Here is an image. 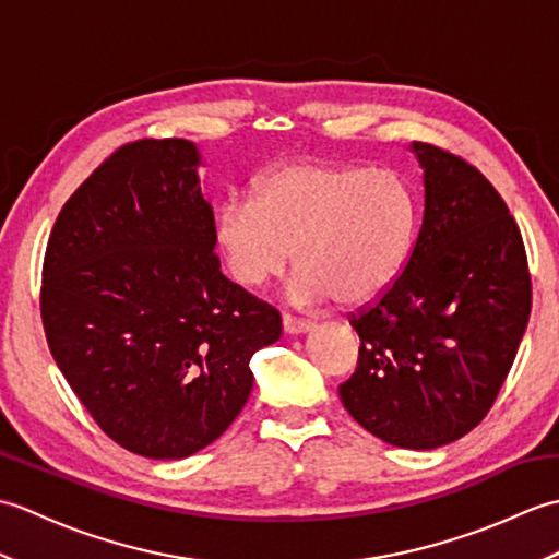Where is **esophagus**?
Returning a JSON list of instances; mask_svg holds the SVG:
<instances>
[{"label":"esophagus","instance_id":"1","mask_svg":"<svg viewBox=\"0 0 559 559\" xmlns=\"http://www.w3.org/2000/svg\"><path fill=\"white\" fill-rule=\"evenodd\" d=\"M312 322H302V319H295V317H283V331L290 336H302L307 331H312Z\"/></svg>","mask_w":559,"mask_h":559}]
</instances>
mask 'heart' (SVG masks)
<instances>
[{
    "instance_id": "1",
    "label": "heart",
    "mask_w": 559,
    "mask_h": 559,
    "mask_svg": "<svg viewBox=\"0 0 559 559\" xmlns=\"http://www.w3.org/2000/svg\"><path fill=\"white\" fill-rule=\"evenodd\" d=\"M418 221V194L401 173L293 160L261 177L257 199L225 201L213 240L237 286H266L295 257V305L355 307L401 276Z\"/></svg>"
}]
</instances>
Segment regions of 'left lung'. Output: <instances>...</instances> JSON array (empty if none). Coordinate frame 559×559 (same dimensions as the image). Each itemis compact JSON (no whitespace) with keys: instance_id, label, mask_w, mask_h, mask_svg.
Returning <instances> with one entry per match:
<instances>
[{"instance_id":"1","label":"left lung","mask_w":559,"mask_h":559,"mask_svg":"<svg viewBox=\"0 0 559 559\" xmlns=\"http://www.w3.org/2000/svg\"><path fill=\"white\" fill-rule=\"evenodd\" d=\"M425 209L401 276L350 319L358 370L338 386L367 432L437 449L471 432L512 370L531 314L524 242L483 173L413 141Z\"/></svg>"}]
</instances>
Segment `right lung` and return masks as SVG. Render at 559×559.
<instances>
[{
    "instance_id": "obj_1",
    "label": "right lung",
    "mask_w": 559,
    "mask_h": 559,
    "mask_svg": "<svg viewBox=\"0 0 559 559\" xmlns=\"http://www.w3.org/2000/svg\"><path fill=\"white\" fill-rule=\"evenodd\" d=\"M199 148L144 139L105 160L64 204L43 266L47 346L117 444L187 459L252 394V355L281 314L221 273Z\"/></svg>"
}]
</instances>
